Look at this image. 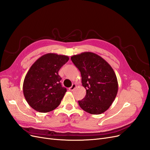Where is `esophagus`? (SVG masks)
Returning a JSON list of instances; mask_svg holds the SVG:
<instances>
[{"instance_id": "1", "label": "esophagus", "mask_w": 150, "mask_h": 150, "mask_svg": "<svg viewBox=\"0 0 150 150\" xmlns=\"http://www.w3.org/2000/svg\"><path fill=\"white\" fill-rule=\"evenodd\" d=\"M76 84H72V86L69 88V91H73L76 88Z\"/></svg>"}]
</instances>
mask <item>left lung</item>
Listing matches in <instances>:
<instances>
[{
	"label": "left lung",
	"instance_id": "1",
	"mask_svg": "<svg viewBox=\"0 0 150 150\" xmlns=\"http://www.w3.org/2000/svg\"><path fill=\"white\" fill-rule=\"evenodd\" d=\"M72 62L79 70L86 96L79 101V106L92 115L105 112L114 101L118 90L115 72L98 54L85 52L72 56Z\"/></svg>",
	"mask_w": 150,
	"mask_h": 150
}]
</instances>
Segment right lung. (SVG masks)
Returning <instances> with one entry per match:
<instances>
[{
	"mask_svg": "<svg viewBox=\"0 0 150 150\" xmlns=\"http://www.w3.org/2000/svg\"><path fill=\"white\" fill-rule=\"evenodd\" d=\"M69 59L67 56L48 53L30 67L24 81L23 93L34 110L47 112L59 105L67 89L60 83L61 78L58 71Z\"/></svg>",
	"mask_w": 150,
	"mask_h": 150,
	"instance_id": "obj_1",
	"label": "right lung"
}]
</instances>
